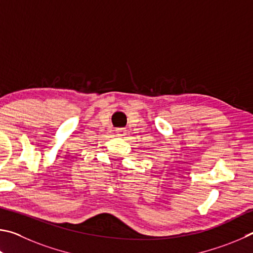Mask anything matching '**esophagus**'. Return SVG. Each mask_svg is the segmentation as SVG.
<instances>
[{
    "instance_id": "34e87169",
    "label": "esophagus",
    "mask_w": 253,
    "mask_h": 253,
    "mask_svg": "<svg viewBox=\"0 0 253 253\" xmlns=\"http://www.w3.org/2000/svg\"><path fill=\"white\" fill-rule=\"evenodd\" d=\"M117 133H118V135H120V136H123V135H126V129H117Z\"/></svg>"
}]
</instances>
